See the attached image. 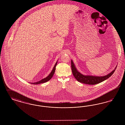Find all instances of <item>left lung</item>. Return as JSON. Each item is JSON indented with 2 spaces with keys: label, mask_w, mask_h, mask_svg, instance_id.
I'll return each instance as SVG.
<instances>
[{
  "label": "left lung",
  "mask_w": 125,
  "mask_h": 125,
  "mask_svg": "<svg viewBox=\"0 0 125 125\" xmlns=\"http://www.w3.org/2000/svg\"><path fill=\"white\" fill-rule=\"evenodd\" d=\"M117 66L115 67V69L108 73L107 75L101 76H96L90 75H84L81 73L80 72L78 71L76 68L73 61L71 60V68L73 75L74 78L77 80L78 82L81 83H84L89 85H95L107 80L108 78L111 77L113 75L115 70L116 69Z\"/></svg>",
  "instance_id": "8db88e82"
}]
</instances>
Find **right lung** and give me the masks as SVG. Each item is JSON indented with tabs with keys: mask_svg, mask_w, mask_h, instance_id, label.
<instances>
[{
	"mask_svg": "<svg viewBox=\"0 0 125 125\" xmlns=\"http://www.w3.org/2000/svg\"><path fill=\"white\" fill-rule=\"evenodd\" d=\"M57 62H58V61L56 62L55 65L54 66L53 69L52 70V71L51 72V73L49 74V75L47 76L46 77L42 79L41 80H40V81H39L38 82H36V83H30L33 84H41V83H46V82H47L48 81H49V80H50L52 79V76H53V75H54V73L55 71L56 66V65H57Z\"/></svg>",
	"mask_w": 125,
	"mask_h": 125,
	"instance_id": "right-lung-1",
	"label": "right lung"
}]
</instances>
